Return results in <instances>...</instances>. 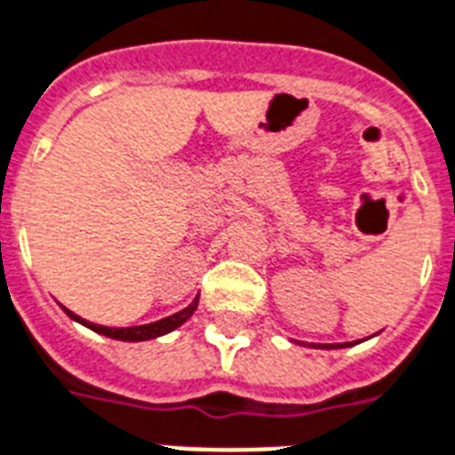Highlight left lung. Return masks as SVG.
<instances>
[{"instance_id":"obj_1","label":"left lung","mask_w":455,"mask_h":455,"mask_svg":"<svg viewBox=\"0 0 455 455\" xmlns=\"http://www.w3.org/2000/svg\"><path fill=\"white\" fill-rule=\"evenodd\" d=\"M312 347H321V350H336V347H350V343H336V345H312Z\"/></svg>"}]
</instances>
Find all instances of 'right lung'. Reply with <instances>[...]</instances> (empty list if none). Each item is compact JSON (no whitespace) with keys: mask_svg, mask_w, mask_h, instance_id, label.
Returning <instances> with one entry per match:
<instances>
[{"mask_svg":"<svg viewBox=\"0 0 455 455\" xmlns=\"http://www.w3.org/2000/svg\"><path fill=\"white\" fill-rule=\"evenodd\" d=\"M196 307H199V295L191 299V305H187L184 309H180L172 316H165V319L153 321V323H143V326H126V329H112V326H100V323H93V321H85L81 319L78 314L69 312L67 307H61L69 319H74L76 323L85 326V329L95 331V333H100V336L115 338V340H124V343H141V340H153V338H160L170 333V331H175L182 326L184 321L189 319L191 314L196 312Z\"/></svg>","mask_w":455,"mask_h":455,"instance_id":"obj_1","label":"right lung"}]
</instances>
